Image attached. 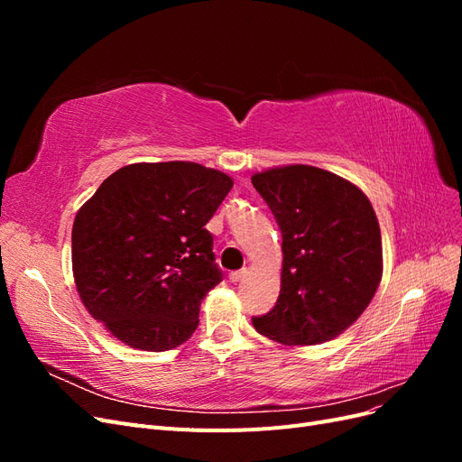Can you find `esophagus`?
I'll return each instance as SVG.
<instances>
[{"instance_id":"obj_1","label":"esophagus","mask_w":462,"mask_h":462,"mask_svg":"<svg viewBox=\"0 0 462 462\" xmlns=\"http://www.w3.org/2000/svg\"><path fill=\"white\" fill-rule=\"evenodd\" d=\"M246 273H248V272H246L245 268L239 270V272H231V273H229V282H231V283H239V282H243V277H245Z\"/></svg>"}]
</instances>
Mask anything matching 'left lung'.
Returning a JSON list of instances; mask_svg holds the SVG:
<instances>
[{
	"label": "left lung",
	"mask_w": 462,
	"mask_h": 462,
	"mask_svg": "<svg viewBox=\"0 0 462 462\" xmlns=\"http://www.w3.org/2000/svg\"><path fill=\"white\" fill-rule=\"evenodd\" d=\"M282 229V291L254 316L258 333L283 345H318L355 324L382 282V233L375 212L346 179L312 165L253 175Z\"/></svg>",
	"instance_id": "8db88e82"
}]
</instances>
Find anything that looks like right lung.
Returning a JSON list of instances; mask_svg holds the SVG:
<instances>
[{
  "instance_id": "obj_1",
  "label": "right lung",
  "mask_w": 462,
  "mask_h": 462,
  "mask_svg": "<svg viewBox=\"0 0 462 462\" xmlns=\"http://www.w3.org/2000/svg\"><path fill=\"white\" fill-rule=\"evenodd\" d=\"M231 187L200 163H131L79 209L77 291L114 337L160 353L194 333L202 299L223 277L206 223Z\"/></svg>"
}]
</instances>
